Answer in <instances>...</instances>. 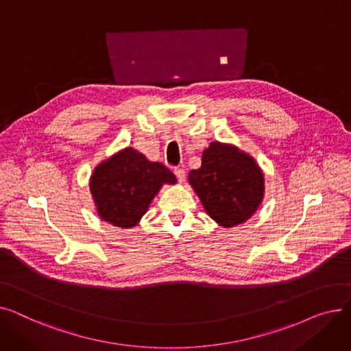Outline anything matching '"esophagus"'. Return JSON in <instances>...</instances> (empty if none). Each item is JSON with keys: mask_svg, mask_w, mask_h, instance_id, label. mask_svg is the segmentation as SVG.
Returning a JSON list of instances; mask_svg holds the SVG:
<instances>
[{"mask_svg": "<svg viewBox=\"0 0 351 351\" xmlns=\"http://www.w3.org/2000/svg\"><path fill=\"white\" fill-rule=\"evenodd\" d=\"M173 173L176 175V178H178L179 182L185 180V171H183L182 168H175V169H173Z\"/></svg>", "mask_w": 351, "mask_h": 351, "instance_id": "1", "label": "esophagus"}]
</instances>
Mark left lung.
Returning <instances> with one entry per match:
<instances>
[{
  "instance_id": "1",
  "label": "left lung",
  "mask_w": 351,
  "mask_h": 351,
  "mask_svg": "<svg viewBox=\"0 0 351 351\" xmlns=\"http://www.w3.org/2000/svg\"><path fill=\"white\" fill-rule=\"evenodd\" d=\"M206 213L219 226L242 225L261 206L265 176L259 165L234 145L210 142L199 169L188 175Z\"/></svg>"
}]
</instances>
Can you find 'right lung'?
<instances>
[{
    "mask_svg": "<svg viewBox=\"0 0 351 351\" xmlns=\"http://www.w3.org/2000/svg\"><path fill=\"white\" fill-rule=\"evenodd\" d=\"M165 183H176V176L165 165L125 147L97 166L89 188L104 222L128 229L139 223Z\"/></svg>",
    "mask_w": 351,
    "mask_h": 351,
    "instance_id": "obj_1",
    "label": "right lung"
}]
</instances>
